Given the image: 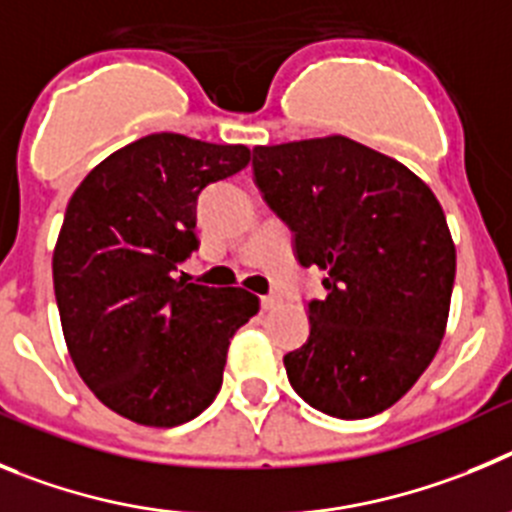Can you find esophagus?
Returning <instances> with one entry per match:
<instances>
[{
    "label": "esophagus",
    "instance_id": "esophagus-1",
    "mask_svg": "<svg viewBox=\"0 0 512 512\" xmlns=\"http://www.w3.org/2000/svg\"><path fill=\"white\" fill-rule=\"evenodd\" d=\"M280 303V298H275V296H262L260 298V306L265 308V311H270V308H275Z\"/></svg>",
    "mask_w": 512,
    "mask_h": 512
}]
</instances>
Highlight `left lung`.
I'll return each mask as SVG.
<instances>
[{
	"mask_svg": "<svg viewBox=\"0 0 512 512\" xmlns=\"http://www.w3.org/2000/svg\"><path fill=\"white\" fill-rule=\"evenodd\" d=\"M252 168L326 273L311 331L283 357L298 395L334 418H370L416 385L449 319L457 250L434 191L395 158L342 135L257 145Z\"/></svg>",
	"mask_w": 512,
	"mask_h": 512,
	"instance_id": "1",
	"label": "left lung"
}]
</instances>
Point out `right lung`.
I'll use <instances>...</instances> for the list:
<instances>
[{"instance_id": "1", "label": "right lung", "mask_w": 512, "mask_h": 512, "mask_svg": "<svg viewBox=\"0 0 512 512\" xmlns=\"http://www.w3.org/2000/svg\"><path fill=\"white\" fill-rule=\"evenodd\" d=\"M250 147L158 132L101 160L68 201L53 288L78 375L142 426H181L222 388L229 339L260 311L245 288L191 283L196 201L250 163Z\"/></svg>"}]
</instances>
